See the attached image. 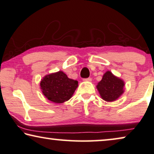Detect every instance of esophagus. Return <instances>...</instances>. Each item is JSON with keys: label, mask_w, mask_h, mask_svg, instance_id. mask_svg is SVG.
Returning a JSON list of instances; mask_svg holds the SVG:
<instances>
[{"label": "esophagus", "mask_w": 154, "mask_h": 154, "mask_svg": "<svg viewBox=\"0 0 154 154\" xmlns=\"http://www.w3.org/2000/svg\"><path fill=\"white\" fill-rule=\"evenodd\" d=\"M83 81L84 82H91L92 79L91 78H86V79H84Z\"/></svg>", "instance_id": "34e87169"}]
</instances>
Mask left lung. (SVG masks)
Wrapping results in <instances>:
<instances>
[{
	"instance_id": "obj_1",
	"label": "left lung",
	"mask_w": 154,
	"mask_h": 154,
	"mask_svg": "<svg viewBox=\"0 0 154 154\" xmlns=\"http://www.w3.org/2000/svg\"><path fill=\"white\" fill-rule=\"evenodd\" d=\"M125 82L114 75L111 71H106L102 79L96 86L98 92L106 102H114L118 99L125 92Z\"/></svg>"
}]
</instances>
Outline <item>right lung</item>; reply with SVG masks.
Wrapping results in <instances>:
<instances>
[{
  "instance_id": "obj_1",
  "label": "right lung",
  "mask_w": 154,
  "mask_h": 154,
  "mask_svg": "<svg viewBox=\"0 0 154 154\" xmlns=\"http://www.w3.org/2000/svg\"><path fill=\"white\" fill-rule=\"evenodd\" d=\"M40 88L48 100L61 104L72 97L78 87V82L68 78L63 71L50 73L43 77Z\"/></svg>"
}]
</instances>
